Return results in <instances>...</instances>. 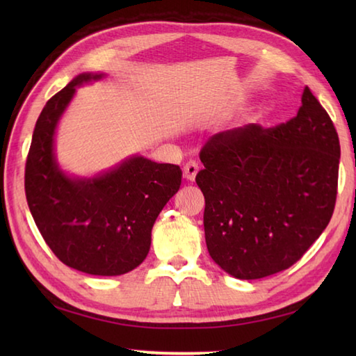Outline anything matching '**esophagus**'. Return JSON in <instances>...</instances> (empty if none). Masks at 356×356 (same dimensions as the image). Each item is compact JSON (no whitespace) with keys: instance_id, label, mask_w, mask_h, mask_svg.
I'll use <instances>...</instances> for the list:
<instances>
[{"instance_id":"esophagus-1","label":"esophagus","mask_w":356,"mask_h":356,"mask_svg":"<svg viewBox=\"0 0 356 356\" xmlns=\"http://www.w3.org/2000/svg\"><path fill=\"white\" fill-rule=\"evenodd\" d=\"M199 171V165L195 161H188L184 166V177L188 180H194L195 174Z\"/></svg>"}]
</instances>
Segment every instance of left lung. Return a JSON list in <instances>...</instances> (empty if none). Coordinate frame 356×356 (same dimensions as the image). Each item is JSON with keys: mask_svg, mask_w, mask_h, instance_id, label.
<instances>
[{"mask_svg": "<svg viewBox=\"0 0 356 356\" xmlns=\"http://www.w3.org/2000/svg\"><path fill=\"white\" fill-rule=\"evenodd\" d=\"M200 161L207 246L232 277L257 280L291 268L334 214L339 139L309 87L297 116L211 136Z\"/></svg>", "mask_w": 356, "mask_h": 356, "instance_id": "obj_1", "label": "left lung"}]
</instances>
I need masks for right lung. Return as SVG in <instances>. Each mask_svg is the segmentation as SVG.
Segmentation results:
<instances>
[{
	"label": "right lung",
	"instance_id": "1",
	"mask_svg": "<svg viewBox=\"0 0 356 356\" xmlns=\"http://www.w3.org/2000/svg\"><path fill=\"white\" fill-rule=\"evenodd\" d=\"M84 73L51 96L36 120L24 188L42 238L67 266L92 275H122L145 260L151 229L182 182L179 165L142 156L95 179H70L53 157V134Z\"/></svg>",
	"mask_w": 356,
	"mask_h": 356
}]
</instances>
